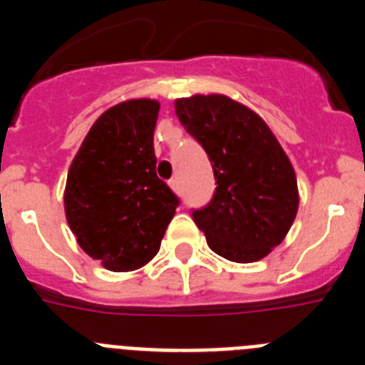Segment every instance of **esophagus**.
<instances>
[{
    "label": "esophagus",
    "mask_w": 365,
    "mask_h": 365,
    "mask_svg": "<svg viewBox=\"0 0 365 365\" xmlns=\"http://www.w3.org/2000/svg\"><path fill=\"white\" fill-rule=\"evenodd\" d=\"M168 186H170V188H172L175 193H179V180H177V179L168 180Z\"/></svg>",
    "instance_id": "1"
}]
</instances>
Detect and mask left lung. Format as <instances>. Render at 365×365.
Here are the masks:
<instances>
[{
  "mask_svg": "<svg viewBox=\"0 0 365 365\" xmlns=\"http://www.w3.org/2000/svg\"><path fill=\"white\" fill-rule=\"evenodd\" d=\"M175 115L208 153L217 180L210 205L193 212L221 257L254 263L278 247L299 206L291 159L267 122L227 95L175 100Z\"/></svg>",
  "mask_w": 365,
  "mask_h": 365,
  "instance_id": "1",
  "label": "left lung"
}]
</instances>
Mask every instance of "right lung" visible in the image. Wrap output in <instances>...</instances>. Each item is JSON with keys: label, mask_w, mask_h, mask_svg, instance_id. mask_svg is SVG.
<instances>
[{"label": "right lung", "mask_w": 365, "mask_h": 365, "mask_svg": "<svg viewBox=\"0 0 365 365\" xmlns=\"http://www.w3.org/2000/svg\"><path fill=\"white\" fill-rule=\"evenodd\" d=\"M159 100L131 98L96 118L67 172L63 208L87 256L113 272L150 263L179 199L157 177Z\"/></svg>", "instance_id": "right-lung-1"}]
</instances>
